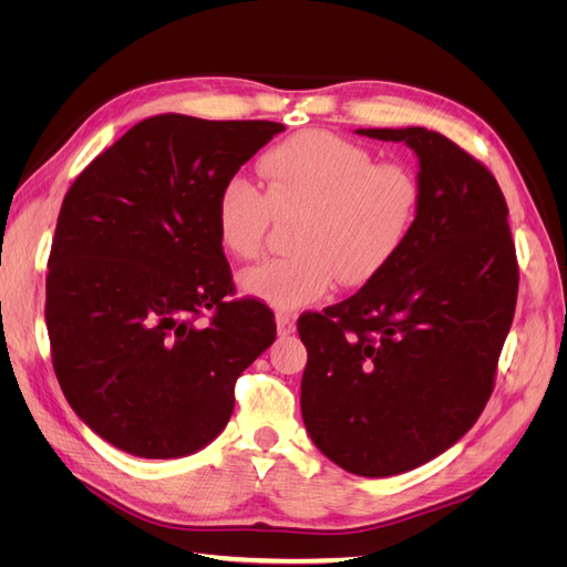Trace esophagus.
<instances>
[{"label": "esophagus", "instance_id": "34e87169", "mask_svg": "<svg viewBox=\"0 0 567 567\" xmlns=\"http://www.w3.org/2000/svg\"><path fill=\"white\" fill-rule=\"evenodd\" d=\"M277 331L279 336H290L296 331V317L293 315H277Z\"/></svg>", "mask_w": 567, "mask_h": 567}]
</instances>
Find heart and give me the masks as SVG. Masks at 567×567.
<instances>
[{
  "instance_id": "1",
  "label": "heart",
  "mask_w": 567,
  "mask_h": 567,
  "mask_svg": "<svg viewBox=\"0 0 567 567\" xmlns=\"http://www.w3.org/2000/svg\"><path fill=\"white\" fill-rule=\"evenodd\" d=\"M260 169L267 194L246 175H229L215 196L221 248L241 260L262 250L274 215L302 213L290 257H274L238 277L244 293L290 312L321 300L336 284L362 286L394 260L421 213V182L404 163L323 130L271 146Z\"/></svg>"
}]
</instances>
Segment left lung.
<instances>
[{"label": "left lung", "instance_id": "8db88e82", "mask_svg": "<svg viewBox=\"0 0 567 567\" xmlns=\"http://www.w3.org/2000/svg\"><path fill=\"white\" fill-rule=\"evenodd\" d=\"M357 134L416 153L421 213L379 277L298 319L300 406L323 456L388 477L450 450L483 414L516 312L518 262L504 194L483 163L425 127Z\"/></svg>", "mask_w": 567, "mask_h": 567}]
</instances>
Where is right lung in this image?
<instances>
[{
	"label": "right lung",
	"mask_w": 567,
	"mask_h": 567,
	"mask_svg": "<svg viewBox=\"0 0 567 567\" xmlns=\"http://www.w3.org/2000/svg\"><path fill=\"white\" fill-rule=\"evenodd\" d=\"M284 130L153 115L68 188L47 274L51 362L68 404L113 447L203 450L225 431L236 379L277 338L267 305L229 300L215 196Z\"/></svg>",
	"instance_id": "obj_1"
}]
</instances>
